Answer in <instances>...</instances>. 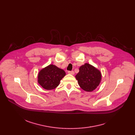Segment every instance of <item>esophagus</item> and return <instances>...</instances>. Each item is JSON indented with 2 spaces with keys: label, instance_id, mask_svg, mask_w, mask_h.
<instances>
[{
  "label": "esophagus",
  "instance_id": "34e87169",
  "mask_svg": "<svg viewBox=\"0 0 135 135\" xmlns=\"http://www.w3.org/2000/svg\"><path fill=\"white\" fill-rule=\"evenodd\" d=\"M68 73L69 74H71V75H74V71L73 70L68 71Z\"/></svg>",
  "mask_w": 135,
  "mask_h": 135
}]
</instances>
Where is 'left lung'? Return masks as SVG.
<instances>
[{"label": "left lung", "instance_id": "obj_1", "mask_svg": "<svg viewBox=\"0 0 135 135\" xmlns=\"http://www.w3.org/2000/svg\"><path fill=\"white\" fill-rule=\"evenodd\" d=\"M75 78L80 86L83 90L91 92L99 85L102 79V75L97 68L86 63L80 67L79 72Z\"/></svg>", "mask_w": 135, "mask_h": 135}]
</instances>
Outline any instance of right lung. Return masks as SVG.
<instances>
[{
  "label": "right lung",
  "instance_id": "add662e5",
  "mask_svg": "<svg viewBox=\"0 0 135 135\" xmlns=\"http://www.w3.org/2000/svg\"><path fill=\"white\" fill-rule=\"evenodd\" d=\"M66 75L65 71L53 65L42 69L38 75V82L44 89L52 90L59 85L61 80Z\"/></svg>",
  "mask_w": 135,
  "mask_h": 135
}]
</instances>
